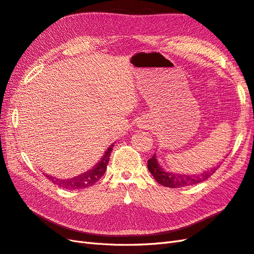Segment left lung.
<instances>
[{
	"label": "left lung",
	"instance_id": "8db88e82",
	"mask_svg": "<svg viewBox=\"0 0 254 254\" xmlns=\"http://www.w3.org/2000/svg\"><path fill=\"white\" fill-rule=\"evenodd\" d=\"M217 168L218 167H214L211 171L205 172L204 174L198 175V176H191V175L167 173L164 170H162L161 166L158 164L155 154L152 155L151 159L148 160V170L151 173L154 179L157 180V183L168 188H181L199 184L201 181L209 178L217 171Z\"/></svg>",
	"mask_w": 254,
	"mask_h": 254
}]
</instances>
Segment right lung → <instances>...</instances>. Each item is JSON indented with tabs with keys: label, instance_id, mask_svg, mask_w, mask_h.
Listing matches in <instances>:
<instances>
[{
	"label": "right lung",
	"instance_id": "obj_1",
	"mask_svg": "<svg viewBox=\"0 0 254 254\" xmlns=\"http://www.w3.org/2000/svg\"><path fill=\"white\" fill-rule=\"evenodd\" d=\"M113 151V145L108 148V150L106 151L105 155L102 158V160L96 164V166L92 170L89 171L88 173H84L80 176L71 178V179H58L53 176H49V175H46V177L53 181V184L57 185L59 188H62V189H66V190H80V189H86V188H89L91 186H93L95 183L99 181L104 174L106 172L107 164L109 162V157H110V152Z\"/></svg>",
	"mask_w": 254,
	"mask_h": 254
}]
</instances>
